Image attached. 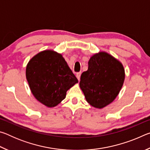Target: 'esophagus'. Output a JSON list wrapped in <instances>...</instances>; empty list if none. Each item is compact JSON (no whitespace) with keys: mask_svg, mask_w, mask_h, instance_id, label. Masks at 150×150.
<instances>
[{"mask_svg":"<svg viewBox=\"0 0 150 150\" xmlns=\"http://www.w3.org/2000/svg\"><path fill=\"white\" fill-rule=\"evenodd\" d=\"M81 75V72H78V73H77V74H76V77H77V78L78 79L79 81L80 80Z\"/></svg>","mask_w":150,"mask_h":150,"instance_id":"obj_1","label":"esophagus"}]
</instances>
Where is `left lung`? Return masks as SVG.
I'll use <instances>...</instances> for the list:
<instances>
[{"label": "left lung", "mask_w": 150, "mask_h": 150, "mask_svg": "<svg viewBox=\"0 0 150 150\" xmlns=\"http://www.w3.org/2000/svg\"><path fill=\"white\" fill-rule=\"evenodd\" d=\"M88 70L81 76L79 86L87 103L103 108L112 103L125 79L123 65L112 55L100 52L91 57Z\"/></svg>", "instance_id": "obj_1"}]
</instances>
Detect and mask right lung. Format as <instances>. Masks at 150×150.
I'll return each instance as SVG.
<instances>
[{
  "instance_id": "obj_1",
  "label": "right lung",
  "mask_w": 150,
  "mask_h": 150,
  "mask_svg": "<svg viewBox=\"0 0 150 150\" xmlns=\"http://www.w3.org/2000/svg\"><path fill=\"white\" fill-rule=\"evenodd\" d=\"M26 77L32 95L47 107L57 106L67 91L78 83L62 55L54 50H44L28 63Z\"/></svg>"
}]
</instances>
